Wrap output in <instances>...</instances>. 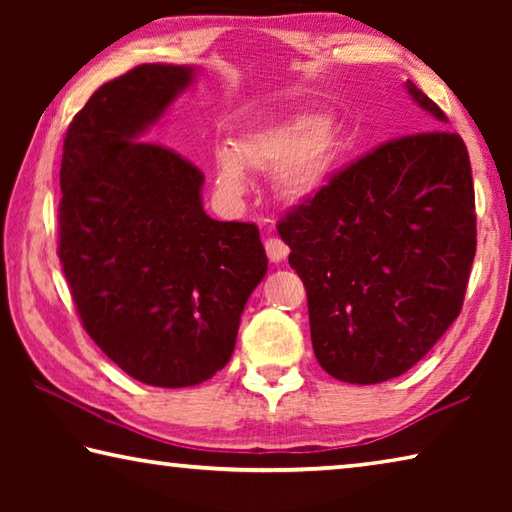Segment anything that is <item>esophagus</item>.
Listing matches in <instances>:
<instances>
[{
	"mask_svg": "<svg viewBox=\"0 0 512 512\" xmlns=\"http://www.w3.org/2000/svg\"><path fill=\"white\" fill-rule=\"evenodd\" d=\"M264 248H266V255L271 262H282V259L289 255V246L284 244L280 237H268Z\"/></svg>",
	"mask_w": 512,
	"mask_h": 512,
	"instance_id": "1",
	"label": "esophagus"
}]
</instances>
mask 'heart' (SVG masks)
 Returning <instances> with one entry per match:
<instances>
[{
	"label": "heart",
	"instance_id": "heart-1",
	"mask_svg": "<svg viewBox=\"0 0 512 512\" xmlns=\"http://www.w3.org/2000/svg\"><path fill=\"white\" fill-rule=\"evenodd\" d=\"M336 131L325 117L300 112L241 135L230 149L214 153V183L228 198L246 189L244 167L275 171V187L291 201L316 194L336 158Z\"/></svg>",
	"mask_w": 512,
	"mask_h": 512
}]
</instances>
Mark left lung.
Masks as SVG:
<instances>
[{"label": "left lung", "mask_w": 512, "mask_h": 512, "mask_svg": "<svg viewBox=\"0 0 512 512\" xmlns=\"http://www.w3.org/2000/svg\"><path fill=\"white\" fill-rule=\"evenodd\" d=\"M406 90L433 131L375 146L277 221L316 359L348 384L400 377L436 345L461 314L476 255L467 146L418 85Z\"/></svg>", "instance_id": "1"}]
</instances>
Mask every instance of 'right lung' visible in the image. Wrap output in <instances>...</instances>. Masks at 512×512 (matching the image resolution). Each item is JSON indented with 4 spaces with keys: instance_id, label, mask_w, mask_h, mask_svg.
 I'll return each instance as SVG.
<instances>
[{
    "instance_id": "obj_1",
    "label": "right lung",
    "mask_w": 512,
    "mask_h": 512,
    "mask_svg": "<svg viewBox=\"0 0 512 512\" xmlns=\"http://www.w3.org/2000/svg\"><path fill=\"white\" fill-rule=\"evenodd\" d=\"M192 79V67L137 65L103 83L60 162L58 257L76 314L126 375L162 388L230 361L268 264L255 223L205 214L194 162L142 140Z\"/></svg>"
}]
</instances>
